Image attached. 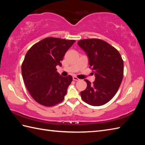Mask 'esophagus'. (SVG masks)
Instances as JSON below:
<instances>
[{"instance_id":"34e87169","label":"esophagus","mask_w":145,"mask_h":145,"mask_svg":"<svg viewBox=\"0 0 145 145\" xmlns=\"http://www.w3.org/2000/svg\"><path fill=\"white\" fill-rule=\"evenodd\" d=\"M73 80L78 81V80H80V79L76 77V76H73Z\"/></svg>"}]
</instances>
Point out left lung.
I'll return each instance as SVG.
<instances>
[{"label": "left lung", "mask_w": 145, "mask_h": 145, "mask_svg": "<svg viewBox=\"0 0 145 145\" xmlns=\"http://www.w3.org/2000/svg\"><path fill=\"white\" fill-rule=\"evenodd\" d=\"M78 45L88 55L90 68L95 75L93 84L85 80L87 87L80 92L81 97L90 105H103L115 96L121 85L123 60L115 47L101 39L81 40Z\"/></svg>", "instance_id": "8db88e82"}]
</instances>
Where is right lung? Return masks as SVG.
Returning a JSON list of instances; mask_svg holds the SVG:
<instances>
[{"label":"right lung","instance_id":"right-lung-1","mask_svg":"<svg viewBox=\"0 0 145 145\" xmlns=\"http://www.w3.org/2000/svg\"><path fill=\"white\" fill-rule=\"evenodd\" d=\"M75 40L47 37L36 43L27 52L22 74L27 89L37 102L52 106L61 102L72 76H62L56 67Z\"/></svg>","mask_w":145,"mask_h":145}]
</instances>
